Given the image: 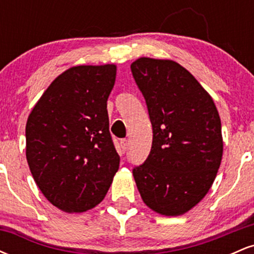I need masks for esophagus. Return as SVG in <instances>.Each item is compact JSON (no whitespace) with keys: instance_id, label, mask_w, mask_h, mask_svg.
I'll list each match as a JSON object with an SVG mask.
<instances>
[{"instance_id":"obj_1","label":"esophagus","mask_w":254,"mask_h":254,"mask_svg":"<svg viewBox=\"0 0 254 254\" xmlns=\"http://www.w3.org/2000/svg\"><path fill=\"white\" fill-rule=\"evenodd\" d=\"M127 145H129V143H127V139H122L121 141V148H122V150L123 151H125L127 149Z\"/></svg>"}]
</instances>
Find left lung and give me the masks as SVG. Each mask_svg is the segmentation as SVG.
<instances>
[{
  "instance_id": "8db88e82",
  "label": "left lung",
  "mask_w": 254,
  "mask_h": 254,
  "mask_svg": "<svg viewBox=\"0 0 254 254\" xmlns=\"http://www.w3.org/2000/svg\"><path fill=\"white\" fill-rule=\"evenodd\" d=\"M131 71L147 103L153 143L132 173L142 200L165 216L190 211L210 190L223 154L211 95L171 60L139 57Z\"/></svg>"
}]
</instances>
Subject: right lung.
Listing matches in <instances>:
<instances>
[{
	"label": "right lung",
	"instance_id": "obj_1",
	"mask_svg": "<svg viewBox=\"0 0 254 254\" xmlns=\"http://www.w3.org/2000/svg\"><path fill=\"white\" fill-rule=\"evenodd\" d=\"M117 65H76L52 81L26 123V159L46 199L83 212L106 196L119 168L107 99Z\"/></svg>",
	"mask_w": 254,
	"mask_h": 254
}]
</instances>
